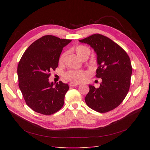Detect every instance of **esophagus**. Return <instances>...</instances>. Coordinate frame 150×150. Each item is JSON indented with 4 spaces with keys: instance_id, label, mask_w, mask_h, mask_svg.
<instances>
[{
    "instance_id": "esophagus-1",
    "label": "esophagus",
    "mask_w": 150,
    "mask_h": 150,
    "mask_svg": "<svg viewBox=\"0 0 150 150\" xmlns=\"http://www.w3.org/2000/svg\"><path fill=\"white\" fill-rule=\"evenodd\" d=\"M69 86L70 87H74V86H78V84H76V83H69Z\"/></svg>"
}]
</instances>
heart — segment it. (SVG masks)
Returning <instances> with one entry per match:
<instances>
[{
  "mask_svg": "<svg viewBox=\"0 0 150 150\" xmlns=\"http://www.w3.org/2000/svg\"><path fill=\"white\" fill-rule=\"evenodd\" d=\"M75 52L78 56L81 59L84 57H89L91 53V50L89 47L84 46V45H79V46H77L75 47ZM66 54V52H65L61 54L59 58V62L62 63L63 62ZM86 76V74L84 71L73 70L67 71L64 74V77L66 79L76 83L82 82L84 80Z\"/></svg>",
  "mask_w": 150,
  "mask_h": 150,
  "instance_id": "heart-1",
  "label": "heart"
}]
</instances>
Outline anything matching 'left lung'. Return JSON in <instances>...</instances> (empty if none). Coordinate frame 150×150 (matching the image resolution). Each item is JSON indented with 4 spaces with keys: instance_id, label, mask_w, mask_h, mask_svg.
I'll return each mask as SVG.
<instances>
[{
    "instance_id": "left-lung-1",
    "label": "left lung",
    "mask_w": 150,
    "mask_h": 150,
    "mask_svg": "<svg viewBox=\"0 0 150 150\" xmlns=\"http://www.w3.org/2000/svg\"><path fill=\"white\" fill-rule=\"evenodd\" d=\"M79 41L89 44L96 53V76L102 79L98 88L89 85V91L84 99L86 104L99 112L114 110L124 100L129 89L132 66L128 55L118 44L99 34Z\"/></svg>"
}]
</instances>
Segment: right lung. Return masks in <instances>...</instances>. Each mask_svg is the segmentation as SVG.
I'll return each mask as SVG.
<instances>
[{"mask_svg": "<svg viewBox=\"0 0 150 150\" xmlns=\"http://www.w3.org/2000/svg\"><path fill=\"white\" fill-rule=\"evenodd\" d=\"M71 42L47 35L36 40L22 55L17 66L19 86L24 100L33 111L51 115L60 110L69 89L62 81L49 83L50 71L58 66L62 49Z\"/></svg>", "mask_w": 150, "mask_h": 150, "instance_id": "add662e5", "label": "right lung"}]
</instances>
